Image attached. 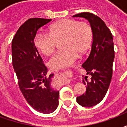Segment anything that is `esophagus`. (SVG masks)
<instances>
[{
  "label": "esophagus",
  "instance_id": "esophagus-1",
  "mask_svg": "<svg viewBox=\"0 0 127 127\" xmlns=\"http://www.w3.org/2000/svg\"><path fill=\"white\" fill-rule=\"evenodd\" d=\"M62 80H63V82L64 84H67V83L69 82L68 80H67V79H66V78H64V77H63V78H62Z\"/></svg>",
  "mask_w": 127,
  "mask_h": 127
}]
</instances>
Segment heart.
<instances>
[{"instance_id":"1","label":"heart","mask_w":127,"mask_h":127,"mask_svg":"<svg viewBox=\"0 0 127 127\" xmlns=\"http://www.w3.org/2000/svg\"><path fill=\"white\" fill-rule=\"evenodd\" d=\"M48 34H37L34 44L42 54L50 56L55 51L58 43H62L63 51L49 61V66L54 70L71 65L78 54L84 55L88 52L93 39V31L90 24L72 19H63L54 23L49 27Z\"/></svg>"}]
</instances>
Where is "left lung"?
Returning a JSON list of instances; mask_svg holds the SVG:
<instances>
[{
    "label": "left lung",
    "instance_id": "8db88e82",
    "mask_svg": "<svg viewBox=\"0 0 127 127\" xmlns=\"http://www.w3.org/2000/svg\"><path fill=\"white\" fill-rule=\"evenodd\" d=\"M73 17L85 18L93 31L91 52L82 65L86 75H90L91 78L88 80V76H85L83 83L86 86V93L76 98L80 105L90 107L103 100L111 82L114 60L113 37L106 24L97 15L91 13H81Z\"/></svg>",
    "mask_w": 127,
    "mask_h": 127
}]
</instances>
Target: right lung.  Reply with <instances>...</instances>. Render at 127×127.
Instances as JSON below:
<instances>
[{
    "label": "right lung",
    "mask_w": 127,
    "mask_h": 127,
    "mask_svg": "<svg viewBox=\"0 0 127 127\" xmlns=\"http://www.w3.org/2000/svg\"><path fill=\"white\" fill-rule=\"evenodd\" d=\"M52 20L31 18L19 28L11 44L13 66L22 93L37 112L50 114L58 105L59 91L52 87L54 75L47 69L34 44L36 32Z\"/></svg>",
    "instance_id": "add662e5"
}]
</instances>
